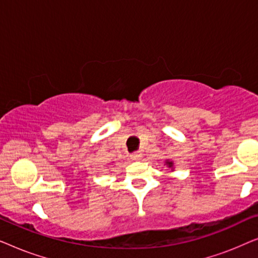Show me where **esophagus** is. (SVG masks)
<instances>
[{
	"mask_svg": "<svg viewBox=\"0 0 258 258\" xmlns=\"http://www.w3.org/2000/svg\"><path fill=\"white\" fill-rule=\"evenodd\" d=\"M130 157H132V160L134 161H139L141 160V157H142V154H141L140 151H136V153H133L130 155Z\"/></svg>",
	"mask_w": 258,
	"mask_h": 258,
	"instance_id": "1",
	"label": "esophagus"
}]
</instances>
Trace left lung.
Wrapping results in <instances>:
<instances>
[{"instance_id":"left-lung-1","label":"left lung","mask_w":258,"mask_h":258,"mask_svg":"<svg viewBox=\"0 0 258 258\" xmlns=\"http://www.w3.org/2000/svg\"><path fill=\"white\" fill-rule=\"evenodd\" d=\"M164 165H167L168 168H170L171 170H174V161H171V160H165V161H164Z\"/></svg>"}]
</instances>
